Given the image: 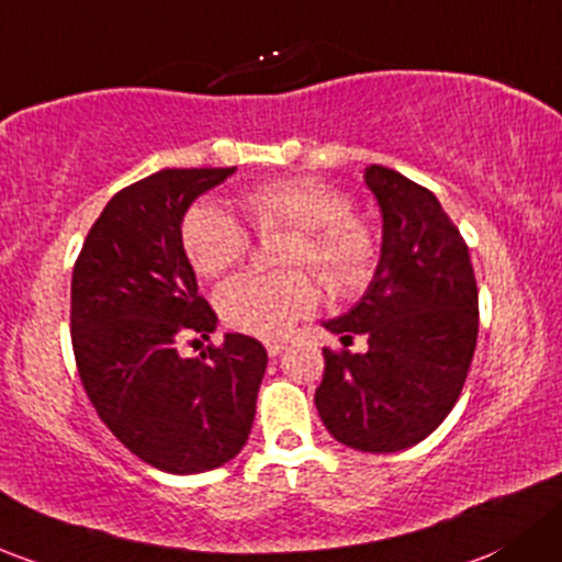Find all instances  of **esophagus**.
I'll list each match as a JSON object with an SVG mask.
<instances>
[{"label": "esophagus", "instance_id": "1", "mask_svg": "<svg viewBox=\"0 0 562 562\" xmlns=\"http://www.w3.org/2000/svg\"><path fill=\"white\" fill-rule=\"evenodd\" d=\"M282 350H285V341H277V339H269V341H266V352H269L271 358L280 356Z\"/></svg>", "mask_w": 562, "mask_h": 562}]
</instances>
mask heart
<instances>
[{"mask_svg":"<svg viewBox=\"0 0 562 562\" xmlns=\"http://www.w3.org/2000/svg\"><path fill=\"white\" fill-rule=\"evenodd\" d=\"M261 234L296 232L288 266H310L339 293L366 285L376 258L369 226L352 215L347 193L315 177H285L256 186L241 199ZM182 247L202 277L228 271L250 252V234L232 212L199 204L182 223ZM315 280L304 271H245L217 291V310L232 328L256 336L288 334L317 306Z\"/></svg>","mask_w":562,"mask_h":562,"instance_id":"heart-1","label":"heart"}]
</instances>
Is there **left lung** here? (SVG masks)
Returning <instances> with one entry per match:
<instances>
[{
    "label": "left lung",
    "mask_w": 562,
    "mask_h": 562,
    "mask_svg": "<svg viewBox=\"0 0 562 562\" xmlns=\"http://www.w3.org/2000/svg\"><path fill=\"white\" fill-rule=\"evenodd\" d=\"M363 180L382 212V256L358 304L323 326L341 345L363 334L369 350H323L315 406L341 445L398 452L452 412L476 350L480 296L469 247L439 199L380 164Z\"/></svg>",
    "instance_id": "left-lung-1"
}]
</instances>
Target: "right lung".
I'll use <instances>...</instances> for the list:
<instances>
[{"mask_svg":"<svg viewBox=\"0 0 562 562\" xmlns=\"http://www.w3.org/2000/svg\"><path fill=\"white\" fill-rule=\"evenodd\" d=\"M234 172L161 169L117 191L72 271L82 387L115 439L167 474H202L239 454L269 360L245 334L180 356L182 339H210L217 326L182 247V217Z\"/></svg>","mask_w":562,"mask_h":562,"instance_id":"add662e5","label":"right lung"}]
</instances>
